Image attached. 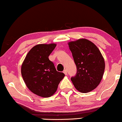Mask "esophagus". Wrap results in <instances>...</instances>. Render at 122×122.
Masks as SVG:
<instances>
[{"instance_id": "1", "label": "esophagus", "mask_w": 122, "mask_h": 122, "mask_svg": "<svg viewBox=\"0 0 122 122\" xmlns=\"http://www.w3.org/2000/svg\"><path fill=\"white\" fill-rule=\"evenodd\" d=\"M63 72L65 75H67V71H66V69H64Z\"/></svg>"}]
</instances>
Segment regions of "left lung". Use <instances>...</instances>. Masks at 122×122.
Instances as JSON below:
<instances>
[{
  "mask_svg": "<svg viewBox=\"0 0 122 122\" xmlns=\"http://www.w3.org/2000/svg\"><path fill=\"white\" fill-rule=\"evenodd\" d=\"M77 72L71 78L73 85L81 93L96 89L102 78L105 61L97 47L89 40L81 39L68 43Z\"/></svg>",
  "mask_w": 122,
  "mask_h": 122,
  "instance_id": "1",
  "label": "left lung"
}]
</instances>
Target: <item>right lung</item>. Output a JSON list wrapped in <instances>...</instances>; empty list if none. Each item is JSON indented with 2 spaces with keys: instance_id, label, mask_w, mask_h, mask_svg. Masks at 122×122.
Here are the masks:
<instances>
[{
  "instance_id": "obj_1",
  "label": "right lung",
  "mask_w": 122,
  "mask_h": 122,
  "mask_svg": "<svg viewBox=\"0 0 122 122\" xmlns=\"http://www.w3.org/2000/svg\"><path fill=\"white\" fill-rule=\"evenodd\" d=\"M56 46L54 43L36 45L28 52L21 66V75L26 86L42 97L54 94L65 76L62 72L57 71L49 59Z\"/></svg>"
}]
</instances>
